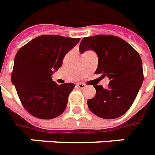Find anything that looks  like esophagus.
<instances>
[{
    "mask_svg": "<svg viewBox=\"0 0 155 155\" xmlns=\"http://www.w3.org/2000/svg\"><path fill=\"white\" fill-rule=\"evenodd\" d=\"M77 87H80V88H85L86 84H84V83H79V84H77Z\"/></svg>",
    "mask_w": 155,
    "mask_h": 155,
    "instance_id": "1",
    "label": "esophagus"
}]
</instances>
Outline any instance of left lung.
Wrapping results in <instances>:
<instances>
[{
	"mask_svg": "<svg viewBox=\"0 0 155 155\" xmlns=\"http://www.w3.org/2000/svg\"><path fill=\"white\" fill-rule=\"evenodd\" d=\"M79 50L80 53L94 51L98 56L96 74L110 80L107 88L101 85L93 86L96 96L87 100L90 111L104 119H114L125 114L144 80L138 52L120 38L105 35L84 38Z\"/></svg>",
	"mask_w": 155,
	"mask_h": 155,
	"instance_id": "8db88e82",
	"label": "left lung"
}]
</instances>
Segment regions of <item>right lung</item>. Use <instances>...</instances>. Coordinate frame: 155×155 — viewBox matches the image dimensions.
Listing matches in <instances>:
<instances>
[{"mask_svg":"<svg viewBox=\"0 0 155 155\" xmlns=\"http://www.w3.org/2000/svg\"><path fill=\"white\" fill-rule=\"evenodd\" d=\"M80 38L41 35L21 47L14 58L12 83L23 107L35 117L53 119L63 113L72 83L58 85L51 75Z\"/></svg>","mask_w":155,"mask_h":155,"instance_id":"right-lung-1","label":"right lung"}]
</instances>
